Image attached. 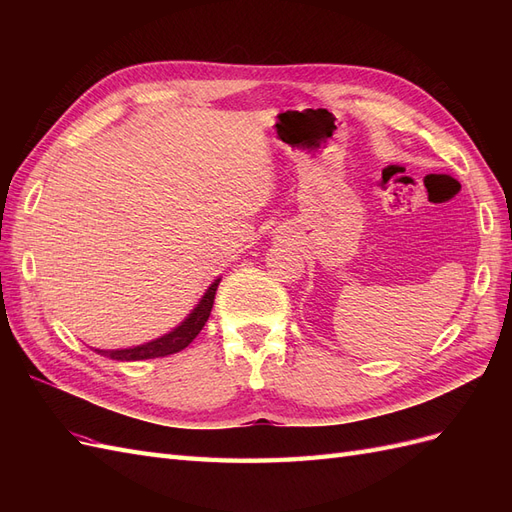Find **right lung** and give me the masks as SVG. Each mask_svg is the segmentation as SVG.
<instances>
[{
  "mask_svg": "<svg viewBox=\"0 0 512 512\" xmlns=\"http://www.w3.org/2000/svg\"><path fill=\"white\" fill-rule=\"evenodd\" d=\"M220 280H215L209 290L205 292V297L200 299V303L194 307V312L181 322L175 331H170L168 335L153 339L149 344L136 346V348H126V350H96L102 356H108V359L115 361H145V359H158V356H168L181 352L183 348H188L194 337L203 331L205 322L209 320L213 299H215V290H218Z\"/></svg>",
  "mask_w": 512,
  "mask_h": 512,
  "instance_id": "1",
  "label": "right lung"
}]
</instances>
